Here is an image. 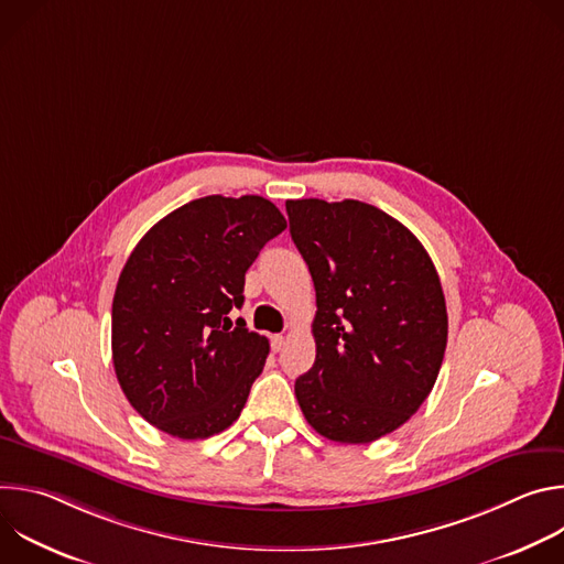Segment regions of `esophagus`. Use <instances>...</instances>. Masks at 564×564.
<instances>
[{
	"mask_svg": "<svg viewBox=\"0 0 564 564\" xmlns=\"http://www.w3.org/2000/svg\"><path fill=\"white\" fill-rule=\"evenodd\" d=\"M283 346H285V337H283V335H274V337H272V350L279 352Z\"/></svg>",
	"mask_w": 564,
	"mask_h": 564,
	"instance_id": "34e87169",
	"label": "esophagus"
}]
</instances>
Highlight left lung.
<instances>
[{"instance_id": "1", "label": "left lung", "mask_w": 564, "mask_h": 564, "mask_svg": "<svg viewBox=\"0 0 564 564\" xmlns=\"http://www.w3.org/2000/svg\"><path fill=\"white\" fill-rule=\"evenodd\" d=\"M314 281L316 357L294 383L307 424L333 442L370 444L406 424L442 368L448 316L417 236L361 203H285Z\"/></svg>"}]
</instances>
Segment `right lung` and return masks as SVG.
Masks as SVG:
<instances>
[{
	"instance_id": "1",
	"label": "right lung",
	"mask_w": 564,
	"mask_h": 564,
	"mask_svg": "<svg viewBox=\"0 0 564 564\" xmlns=\"http://www.w3.org/2000/svg\"><path fill=\"white\" fill-rule=\"evenodd\" d=\"M285 227L268 198L205 196L133 248L113 294V368L158 431L205 440L238 420L270 344L227 314L243 305L248 268Z\"/></svg>"
}]
</instances>
